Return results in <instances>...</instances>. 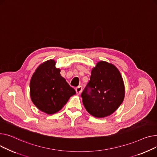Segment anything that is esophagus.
Masks as SVG:
<instances>
[{
  "mask_svg": "<svg viewBox=\"0 0 157 157\" xmlns=\"http://www.w3.org/2000/svg\"><path fill=\"white\" fill-rule=\"evenodd\" d=\"M75 90H76V93L77 94H80L81 93L83 90V89H82V86H78L77 87L76 89H75Z\"/></svg>",
  "mask_w": 157,
  "mask_h": 157,
  "instance_id": "1",
  "label": "esophagus"
}]
</instances>
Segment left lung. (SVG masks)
Instances as JSON below:
<instances>
[{
	"instance_id": "8db88e82",
	"label": "left lung",
	"mask_w": 157,
	"mask_h": 157,
	"mask_svg": "<svg viewBox=\"0 0 157 157\" xmlns=\"http://www.w3.org/2000/svg\"><path fill=\"white\" fill-rule=\"evenodd\" d=\"M81 96L85 108L92 116L104 118L114 113L125 96L124 80L118 68L106 61L98 62Z\"/></svg>"
}]
</instances>
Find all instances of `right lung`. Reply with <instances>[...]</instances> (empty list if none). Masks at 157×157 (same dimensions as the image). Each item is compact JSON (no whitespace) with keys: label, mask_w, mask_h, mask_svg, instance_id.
Listing matches in <instances>:
<instances>
[{"label":"right lung","mask_w":157,"mask_h":157,"mask_svg":"<svg viewBox=\"0 0 157 157\" xmlns=\"http://www.w3.org/2000/svg\"><path fill=\"white\" fill-rule=\"evenodd\" d=\"M56 67V61L48 60L38 67L32 77L30 94L33 103L48 115L56 113L76 94Z\"/></svg>","instance_id":"1"}]
</instances>
